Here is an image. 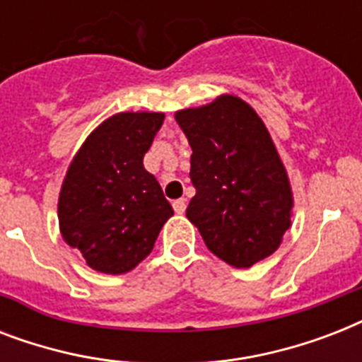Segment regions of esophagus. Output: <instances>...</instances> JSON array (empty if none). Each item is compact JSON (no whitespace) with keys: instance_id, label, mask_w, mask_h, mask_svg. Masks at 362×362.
Returning a JSON list of instances; mask_svg holds the SVG:
<instances>
[{"instance_id":"1","label":"esophagus","mask_w":362,"mask_h":362,"mask_svg":"<svg viewBox=\"0 0 362 362\" xmlns=\"http://www.w3.org/2000/svg\"><path fill=\"white\" fill-rule=\"evenodd\" d=\"M173 209H175L176 214H184V210H186V199H176L175 203H173Z\"/></svg>"}]
</instances>
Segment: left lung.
<instances>
[{"label": "left lung", "instance_id": "1", "mask_svg": "<svg viewBox=\"0 0 362 362\" xmlns=\"http://www.w3.org/2000/svg\"><path fill=\"white\" fill-rule=\"evenodd\" d=\"M175 118L193 150L186 216L206 247L235 269L272 255L291 227L293 192L267 125L231 93Z\"/></svg>", "mask_w": 362, "mask_h": 362}]
</instances>
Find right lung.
I'll use <instances>...</instances> for the list:
<instances>
[{
    "label": "right lung",
    "instance_id": "1",
    "mask_svg": "<svg viewBox=\"0 0 362 362\" xmlns=\"http://www.w3.org/2000/svg\"><path fill=\"white\" fill-rule=\"evenodd\" d=\"M163 112H118L71 159L59 189V233L90 269L125 274L148 257L173 206L142 159Z\"/></svg>",
    "mask_w": 362,
    "mask_h": 362
}]
</instances>
